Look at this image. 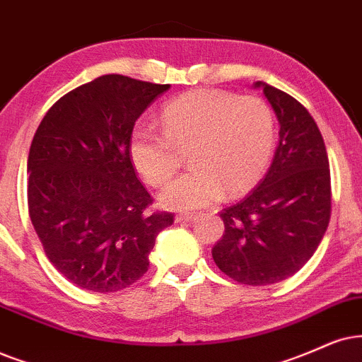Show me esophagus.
<instances>
[{
	"label": "esophagus",
	"instance_id": "34e87169",
	"mask_svg": "<svg viewBox=\"0 0 362 362\" xmlns=\"http://www.w3.org/2000/svg\"><path fill=\"white\" fill-rule=\"evenodd\" d=\"M194 218H195V214H192V212H184V214L175 215V222H178V223L190 222V221H194Z\"/></svg>",
	"mask_w": 362,
	"mask_h": 362
}]
</instances>
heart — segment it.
Instances as JSON below:
<instances>
[{"label": "heart", "mask_w": 362, "mask_h": 362, "mask_svg": "<svg viewBox=\"0 0 362 362\" xmlns=\"http://www.w3.org/2000/svg\"><path fill=\"white\" fill-rule=\"evenodd\" d=\"M160 132L139 123L128 155L140 177L163 187L189 152L192 170L160 195L170 209H199L227 195L244 194L257 184L276 147L272 108L254 95L237 97L223 90H195L168 102L160 112Z\"/></svg>", "instance_id": "heart-1"}]
</instances>
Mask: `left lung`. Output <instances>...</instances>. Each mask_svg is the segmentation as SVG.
<instances>
[{"mask_svg": "<svg viewBox=\"0 0 362 362\" xmlns=\"http://www.w3.org/2000/svg\"><path fill=\"white\" fill-rule=\"evenodd\" d=\"M276 112L279 145L272 165L245 199L223 209L226 230L214 262L234 281L271 286L313 257L331 218V172L322 135L303 105L257 81Z\"/></svg>", "mask_w": 362, "mask_h": 362, "instance_id": "left-lung-1", "label": "left lung"}]
</instances>
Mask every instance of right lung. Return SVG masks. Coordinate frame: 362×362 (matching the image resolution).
<instances>
[{
	"label": "right lung",
	"instance_id": "1",
	"mask_svg": "<svg viewBox=\"0 0 362 362\" xmlns=\"http://www.w3.org/2000/svg\"><path fill=\"white\" fill-rule=\"evenodd\" d=\"M170 85L103 75L63 95L41 120L28 155V210L45 254L68 281L117 292L148 271L170 212L128 155L135 122Z\"/></svg>",
	"mask_w": 362,
	"mask_h": 362
}]
</instances>
